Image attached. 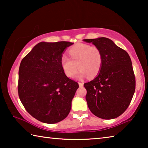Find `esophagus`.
I'll return each instance as SVG.
<instances>
[{
	"label": "esophagus",
	"mask_w": 148,
	"mask_h": 148,
	"mask_svg": "<svg viewBox=\"0 0 148 148\" xmlns=\"http://www.w3.org/2000/svg\"><path fill=\"white\" fill-rule=\"evenodd\" d=\"M79 86V87H83L84 86V83H82V82H78Z\"/></svg>",
	"instance_id": "esophagus-1"
}]
</instances>
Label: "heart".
<instances>
[{
    "label": "heart",
    "mask_w": 148,
    "mask_h": 148,
    "mask_svg": "<svg viewBox=\"0 0 148 148\" xmlns=\"http://www.w3.org/2000/svg\"><path fill=\"white\" fill-rule=\"evenodd\" d=\"M69 54L71 58L64 54L61 59L62 71L66 76L73 77L78 67L79 70L76 76L77 78H83L87 76L94 77L101 71L102 54L98 47L77 44L70 48Z\"/></svg>",
    "instance_id": "heart-1"
}]
</instances>
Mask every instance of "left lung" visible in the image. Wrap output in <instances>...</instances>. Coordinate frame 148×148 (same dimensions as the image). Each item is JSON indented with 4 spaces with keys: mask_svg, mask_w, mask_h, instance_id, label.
<instances>
[{
    "mask_svg": "<svg viewBox=\"0 0 148 148\" xmlns=\"http://www.w3.org/2000/svg\"><path fill=\"white\" fill-rule=\"evenodd\" d=\"M101 49L102 65L94 79L84 84L86 99L92 114L104 119L119 117L129 106L136 86L128 53L109 38L85 39Z\"/></svg>",
    "mask_w": 148,
    "mask_h": 148,
    "instance_id": "obj_1",
    "label": "left lung"
}]
</instances>
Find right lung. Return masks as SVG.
Segmentation results:
<instances>
[{"label":"right lung","instance_id":"right-lung-1","mask_svg":"<svg viewBox=\"0 0 148 148\" xmlns=\"http://www.w3.org/2000/svg\"><path fill=\"white\" fill-rule=\"evenodd\" d=\"M73 44L41 42L20 63L19 99L27 111L40 121L56 123L71 111L79 85L65 75L61 59L64 50Z\"/></svg>","mask_w":148,"mask_h":148}]
</instances>
